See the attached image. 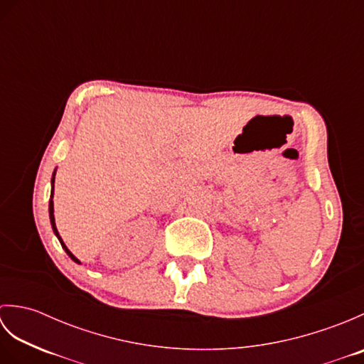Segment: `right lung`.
<instances>
[{
  "instance_id": "1",
  "label": "right lung",
  "mask_w": 364,
  "mask_h": 364,
  "mask_svg": "<svg viewBox=\"0 0 364 364\" xmlns=\"http://www.w3.org/2000/svg\"><path fill=\"white\" fill-rule=\"evenodd\" d=\"M54 175H56V170H54L53 172V178H51V196H50V205H48V211H50V222H51V228H53V231H54V235H56V237L59 239V242H60V245H63V249L67 252V255L68 257H70L75 262H78L80 264V259L75 257V255L67 249V245L64 244V241H63V237L59 236V231H58V228H56V222H54V205H53V196H54Z\"/></svg>"
}]
</instances>
